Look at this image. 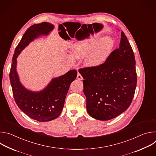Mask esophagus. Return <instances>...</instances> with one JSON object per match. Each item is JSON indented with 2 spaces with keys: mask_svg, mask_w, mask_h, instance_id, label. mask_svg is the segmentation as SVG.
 Instances as JSON below:
<instances>
[{
  "mask_svg": "<svg viewBox=\"0 0 156 156\" xmlns=\"http://www.w3.org/2000/svg\"><path fill=\"white\" fill-rule=\"evenodd\" d=\"M77 78L78 79V80H82L83 78V76H81V75L80 74V73H78V75H77Z\"/></svg>",
  "mask_w": 156,
  "mask_h": 156,
  "instance_id": "34e87169",
  "label": "esophagus"
}]
</instances>
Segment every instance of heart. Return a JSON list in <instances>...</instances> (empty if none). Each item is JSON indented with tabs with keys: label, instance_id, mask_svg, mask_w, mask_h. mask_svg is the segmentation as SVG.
<instances>
[{
	"label": "heart",
	"instance_id": "1",
	"mask_svg": "<svg viewBox=\"0 0 156 156\" xmlns=\"http://www.w3.org/2000/svg\"><path fill=\"white\" fill-rule=\"evenodd\" d=\"M102 36L75 43L70 55L74 58H84V64L88 67L95 68L102 65L112 52L115 41L110 37Z\"/></svg>",
	"mask_w": 156,
	"mask_h": 156
}]
</instances>
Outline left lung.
I'll use <instances>...</instances> for the list:
<instances>
[{
	"label": "left lung",
	"mask_w": 156,
	"mask_h": 156,
	"mask_svg": "<svg viewBox=\"0 0 156 156\" xmlns=\"http://www.w3.org/2000/svg\"><path fill=\"white\" fill-rule=\"evenodd\" d=\"M136 62L123 31L119 46L101 65L79 70L84 80L87 112L99 120L115 118L129 107L137 83Z\"/></svg>",
	"instance_id": "obj_1"
}]
</instances>
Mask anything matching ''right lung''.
<instances>
[{
  "label": "right lung",
  "mask_w": 156,
  "mask_h": 156,
  "mask_svg": "<svg viewBox=\"0 0 156 156\" xmlns=\"http://www.w3.org/2000/svg\"><path fill=\"white\" fill-rule=\"evenodd\" d=\"M54 28L52 24L42 22L32 25L26 31L15 48L10 72V81L16 105L25 114L39 122H49L60 115L66 94L70 84L76 78L77 72L72 70L54 78L42 90L32 91L25 88L20 81L16 58L31 41L39 36L48 35Z\"/></svg>",
  "instance_id": "1"
}]
</instances>
